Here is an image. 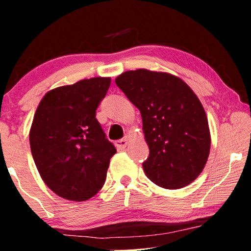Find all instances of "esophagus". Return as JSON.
Listing matches in <instances>:
<instances>
[{
    "mask_svg": "<svg viewBox=\"0 0 251 251\" xmlns=\"http://www.w3.org/2000/svg\"><path fill=\"white\" fill-rule=\"evenodd\" d=\"M115 145L118 147L119 150H125L126 145H128V137H125V138L120 139V140H116L115 142Z\"/></svg>",
    "mask_w": 251,
    "mask_h": 251,
    "instance_id": "1",
    "label": "esophagus"
}]
</instances>
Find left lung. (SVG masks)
Segmentation results:
<instances>
[{
    "label": "left lung",
    "mask_w": 251,
    "mask_h": 251,
    "mask_svg": "<svg viewBox=\"0 0 251 251\" xmlns=\"http://www.w3.org/2000/svg\"><path fill=\"white\" fill-rule=\"evenodd\" d=\"M115 83L140 111L150 155L146 176L168 190L198 178L210 152V131L201 101L181 78L163 72L128 71Z\"/></svg>",
    "instance_id": "8db88e82"
}]
</instances>
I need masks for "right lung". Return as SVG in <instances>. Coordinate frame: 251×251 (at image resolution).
I'll use <instances>...</instances> for the list:
<instances>
[{
    "mask_svg": "<svg viewBox=\"0 0 251 251\" xmlns=\"http://www.w3.org/2000/svg\"><path fill=\"white\" fill-rule=\"evenodd\" d=\"M109 77H92L47 92L34 114L30 151L44 183L59 197L85 201L105 183L116 153L106 138L96 109Z\"/></svg>",
    "mask_w": 251,
    "mask_h": 251,
    "instance_id": "add662e5",
    "label": "right lung"
}]
</instances>
